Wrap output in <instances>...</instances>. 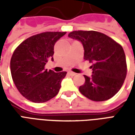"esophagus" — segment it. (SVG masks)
<instances>
[{"label": "esophagus", "mask_w": 135, "mask_h": 135, "mask_svg": "<svg viewBox=\"0 0 135 135\" xmlns=\"http://www.w3.org/2000/svg\"><path fill=\"white\" fill-rule=\"evenodd\" d=\"M68 74H69V75H71V76H75V75H76V73H74L73 71H69Z\"/></svg>", "instance_id": "esophagus-1"}]
</instances>
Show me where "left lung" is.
I'll list each match as a JSON object with an SVG mask.
<instances>
[{"label":"left lung","instance_id":"8db88e82","mask_svg":"<svg viewBox=\"0 0 135 135\" xmlns=\"http://www.w3.org/2000/svg\"><path fill=\"white\" fill-rule=\"evenodd\" d=\"M69 37L82 42L84 59L92 63L93 75H84L80 93L93 101H104L114 96L127 76V62L121 45L96 31H73Z\"/></svg>","mask_w":135,"mask_h":135}]
</instances>
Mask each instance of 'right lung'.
Returning <instances> with one entry per match:
<instances>
[{
	"mask_svg": "<svg viewBox=\"0 0 135 135\" xmlns=\"http://www.w3.org/2000/svg\"><path fill=\"white\" fill-rule=\"evenodd\" d=\"M66 32H45L26 39L16 47L11 59V76L19 93L34 103H45L59 93L66 71L45 69L53 61L54 45Z\"/></svg>",
	"mask_w": 135,
	"mask_h": 135,
	"instance_id": "add662e5",
	"label": "right lung"
}]
</instances>
